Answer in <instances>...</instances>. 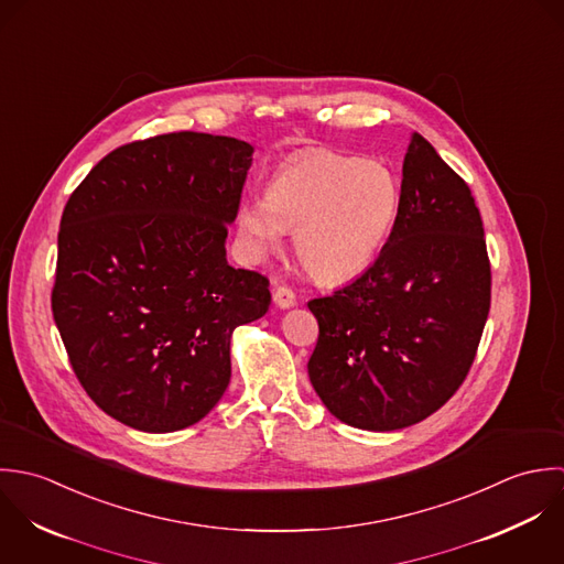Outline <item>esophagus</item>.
Returning a JSON list of instances; mask_svg holds the SVG:
<instances>
[{"label": "esophagus", "mask_w": 564, "mask_h": 564, "mask_svg": "<svg viewBox=\"0 0 564 564\" xmlns=\"http://www.w3.org/2000/svg\"><path fill=\"white\" fill-rule=\"evenodd\" d=\"M274 303H276V307H281V310L294 307V305H296V294L292 292V288L279 285V288L274 290Z\"/></svg>", "instance_id": "1"}]
</instances>
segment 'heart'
<instances>
[{
  "mask_svg": "<svg viewBox=\"0 0 564 564\" xmlns=\"http://www.w3.org/2000/svg\"><path fill=\"white\" fill-rule=\"evenodd\" d=\"M399 178L381 163L307 150L274 170L265 198L243 200L237 226L265 254L294 228V252L325 283L359 276L381 252L401 216Z\"/></svg>",
  "mask_w": 564,
  "mask_h": 564,
  "instance_id": "1",
  "label": "heart"
}]
</instances>
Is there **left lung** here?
Returning a JSON list of instances; mask_svg holds the SVG:
<instances>
[{"mask_svg": "<svg viewBox=\"0 0 564 564\" xmlns=\"http://www.w3.org/2000/svg\"><path fill=\"white\" fill-rule=\"evenodd\" d=\"M403 205L375 263L307 303L318 341L307 370L346 425L392 432L441 410L466 379L490 310V261L468 185L412 132Z\"/></svg>", "mask_w": 564, "mask_h": 564, "instance_id": "left-lung-1", "label": "left lung"}]
</instances>
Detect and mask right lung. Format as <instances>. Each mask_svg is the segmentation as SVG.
I'll return each mask as SVG.
<instances>
[{"mask_svg": "<svg viewBox=\"0 0 564 564\" xmlns=\"http://www.w3.org/2000/svg\"><path fill=\"white\" fill-rule=\"evenodd\" d=\"M252 145L167 132L119 145L69 196L52 314L69 364L111 419L165 434L205 419L230 381L232 329L270 281L226 261Z\"/></svg>", "mask_w": 564, "mask_h": 564, "instance_id": "obj_1", "label": "right lung"}]
</instances>
